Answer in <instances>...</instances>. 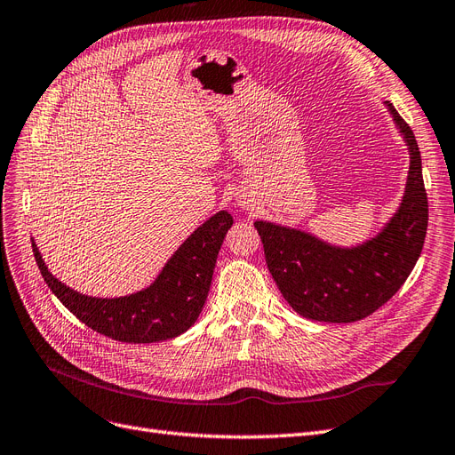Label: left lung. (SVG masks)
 <instances>
[{"mask_svg":"<svg viewBox=\"0 0 455 455\" xmlns=\"http://www.w3.org/2000/svg\"><path fill=\"white\" fill-rule=\"evenodd\" d=\"M408 146L410 169L401 204L376 237L355 246L330 244L304 229L258 220L266 264L283 298L306 319L355 323L379 309L404 284L421 254L429 204L416 136L385 100Z\"/></svg>","mask_w":455,"mask_h":455,"instance_id":"obj_1","label":"left lung"}]
</instances>
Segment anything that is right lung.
<instances>
[{"label":"right lung","mask_w":455,"mask_h":455,"mask_svg":"<svg viewBox=\"0 0 455 455\" xmlns=\"http://www.w3.org/2000/svg\"><path fill=\"white\" fill-rule=\"evenodd\" d=\"M233 218L220 211L178 246L157 279L142 291L119 298H92L66 286L47 269L32 239L37 267L62 306L81 323L125 343H154L184 334L204 306L220 246Z\"/></svg>","instance_id":"1"}]
</instances>
